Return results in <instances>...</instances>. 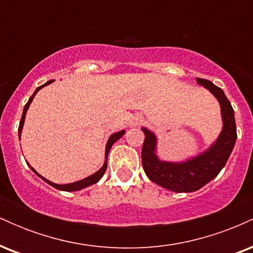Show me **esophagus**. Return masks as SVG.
<instances>
[{
  "label": "esophagus",
  "mask_w": 253,
  "mask_h": 253,
  "mask_svg": "<svg viewBox=\"0 0 253 253\" xmlns=\"http://www.w3.org/2000/svg\"><path fill=\"white\" fill-rule=\"evenodd\" d=\"M140 123H141V119L139 117H134L132 119V120H130L129 125H130V127H135V126H138V125Z\"/></svg>",
  "instance_id": "34e87169"
}]
</instances>
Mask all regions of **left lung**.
Listing matches in <instances>:
<instances>
[{"label":"left lung","instance_id":"obj_1","mask_svg":"<svg viewBox=\"0 0 253 253\" xmlns=\"http://www.w3.org/2000/svg\"><path fill=\"white\" fill-rule=\"evenodd\" d=\"M197 83L210 90L221 107L222 130L210 149L182 163L163 162L156 155L157 138L155 133L143 127L145 140L141 150V162L145 173L156 184L176 193L199 190L219 175L231 156L237 140L234 110L223 90L203 78H197Z\"/></svg>","mask_w":253,"mask_h":253}]
</instances>
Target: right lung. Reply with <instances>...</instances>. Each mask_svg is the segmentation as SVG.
<instances>
[{
    "label": "right lung",
    "mask_w": 253,
    "mask_h": 253,
    "mask_svg": "<svg viewBox=\"0 0 253 253\" xmlns=\"http://www.w3.org/2000/svg\"><path fill=\"white\" fill-rule=\"evenodd\" d=\"M52 82H53V81H48V82H46L45 84H42V85L38 86L36 91H34V94L32 95V96L30 97V100H28V102L26 103V106H25V108H24V112H22V117H21V120H20V125H19V138H20V136H21V130H22V127H24L25 118H26V113H27V109H28V107H30L31 102H32V101H33L34 96H36V94H37V92L39 91V90L42 89V86L47 85V84H50V83H52ZM124 134H125V130H120V132H118V133H114V134H112V135L109 136L108 141H107V145H106V153H104V155H106V161H104V164H103V167L101 168V169L98 170V171H96V172H95L94 175H91V176L86 177V178H84V179H81V181H77V182H74V183H69V184H56V183H53V182L48 181V179L43 178V177H42V176H40L39 173H38L37 171L34 170L33 168L31 167L30 164H28V165H30V168H31V169L33 170L34 172H36L37 175L40 177V178L43 179V181H45L46 183H48V184L52 185V187H53V188H56V189L64 190V191H76V190H81V189H83V188H86V187H89V185H91V184H95V183H97L98 181H100V179H101V177H102V176L104 175V172H106V169H107V158H108V153H109V150H110V147H112V146H113V144H114L115 141H117V140H119V139H120L121 136H123Z\"/></svg>",
    "instance_id": "right-lung-1"
}]
</instances>
